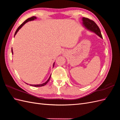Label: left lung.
<instances>
[{"instance_id":"obj_1","label":"left lung","mask_w":120,"mask_h":120,"mask_svg":"<svg viewBox=\"0 0 120 120\" xmlns=\"http://www.w3.org/2000/svg\"><path fill=\"white\" fill-rule=\"evenodd\" d=\"M82 21L83 26L86 29H87L88 30L94 32L99 37L103 38L99 27H98L97 24L94 21L88 19V18L85 17L82 18Z\"/></svg>"}]
</instances>
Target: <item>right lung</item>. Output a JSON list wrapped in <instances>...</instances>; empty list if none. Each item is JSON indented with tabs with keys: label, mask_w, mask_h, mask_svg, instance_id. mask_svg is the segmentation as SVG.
<instances>
[{
	"label": "right lung",
	"mask_w": 120,
	"mask_h": 120,
	"mask_svg": "<svg viewBox=\"0 0 120 120\" xmlns=\"http://www.w3.org/2000/svg\"><path fill=\"white\" fill-rule=\"evenodd\" d=\"M37 19V17H35V16H32V17H30V18H29V19H27L25 21H24V22L21 24L20 26L17 28V29L16 30V31H15V34H14V37H15V35H16V34H17V32L19 31V30H20V29L22 27L23 25L26 23V22H28V21H32V20H35V19ZM11 52H12V54H13V50H12V48L11 49ZM54 63H53V67H54ZM52 75V74H51ZM50 77H51V75H50V77H49V79H48V80H47L45 82H44V83H41V84H38V85H30V86H35V87H39V86H45V85L47 83H48V82H49V79H50ZM25 83H26L27 85H28V83H26L25 82Z\"/></svg>",
	"instance_id": "1"
}]
</instances>
